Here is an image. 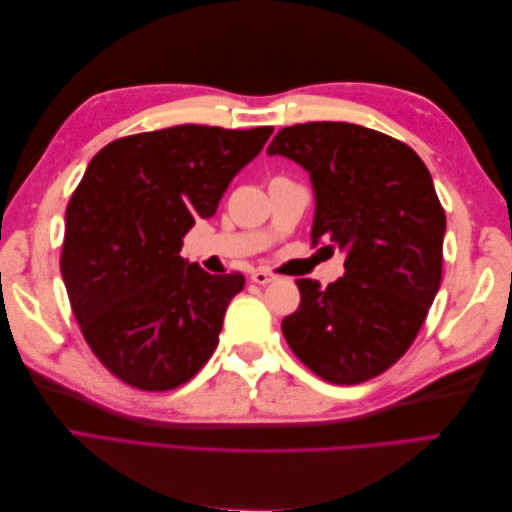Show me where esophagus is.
I'll return each instance as SVG.
<instances>
[{
    "label": "esophagus",
    "mask_w": 512,
    "mask_h": 512,
    "mask_svg": "<svg viewBox=\"0 0 512 512\" xmlns=\"http://www.w3.org/2000/svg\"><path fill=\"white\" fill-rule=\"evenodd\" d=\"M252 282H256V284H260V286H267V284H271V282H275L277 277L273 275V273H269V271H265V269H256V271H252Z\"/></svg>",
    "instance_id": "esophagus-1"
}]
</instances>
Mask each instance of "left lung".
Masks as SVG:
<instances>
[{"label":"left lung","instance_id":"obj_1","mask_svg":"<svg viewBox=\"0 0 512 512\" xmlns=\"http://www.w3.org/2000/svg\"><path fill=\"white\" fill-rule=\"evenodd\" d=\"M267 153L307 170L312 239L346 254L344 277L327 288L297 280L286 342L322 380L374 378L410 348L440 288L446 215L429 170L408 145L346 121L284 128Z\"/></svg>","mask_w":512,"mask_h":512}]
</instances>
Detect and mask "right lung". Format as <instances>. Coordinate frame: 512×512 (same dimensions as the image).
<instances>
[{"label":"right lung","instance_id":"1","mask_svg":"<svg viewBox=\"0 0 512 512\" xmlns=\"http://www.w3.org/2000/svg\"><path fill=\"white\" fill-rule=\"evenodd\" d=\"M273 128L175 126L119 138L89 162L66 209L61 277L89 348L119 380L170 391L218 346L241 273L181 256Z\"/></svg>","mask_w":512,"mask_h":512}]
</instances>
